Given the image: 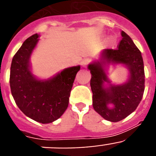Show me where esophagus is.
Returning a JSON list of instances; mask_svg holds the SVG:
<instances>
[{
    "instance_id": "esophagus-1",
    "label": "esophagus",
    "mask_w": 156,
    "mask_h": 156,
    "mask_svg": "<svg viewBox=\"0 0 156 156\" xmlns=\"http://www.w3.org/2000/svg\"><path fill=\"white\" fill-rule=\"evenodd\" d=\"M89 62H90V59L85 58L84 60H83L82 62H81V66H82L83 68H85V67H87V66L89 64Z\"/></svg>"
}]
</instances>
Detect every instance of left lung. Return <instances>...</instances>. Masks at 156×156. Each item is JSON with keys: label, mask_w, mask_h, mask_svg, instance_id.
<instances>
[{"label": "left lung", "mask_w": 156, "mask_h": 156, "mask_svg": "<svg viewBox=\"0 0 156 156\" xmlns=\"http://www.w3.org/2000/svg\"><path fill=\"white\" fill-rule=\"evenodd\" d=\"M121 35L122 40L117 49H104L99 60L88 66L91 73L94 109L110 122H119L135 111L144 90L141 53L125 32H121ZM109 64L125 66L129 72L128 80L122 85H112L107 73Z\"/></svg>", "instance_id": "obj_1"}]
</instances>
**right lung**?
<instances>
[{
	"mask_svg": "<svg viewBox=\"0 0 156 156\" xmlns=\"http://www.w3.org/2000/svg\"><path fill=\"white\" fill-rule=\"evenodd\" d=\"M34 34L23 42L11 65L10 87L19 109L30 119L50 123L62 115L69 105L70 91L80 66L64 69L48 80H40L31 72L30 57L39 41Z\"/></svg>",
	"mask_w": 156,
	"mask_h": 156,
	"instance_id": "right-lung-1",
	"label": "right lung"
}]
</instances>
